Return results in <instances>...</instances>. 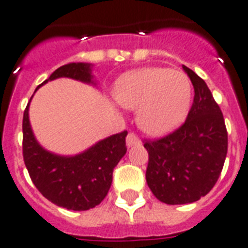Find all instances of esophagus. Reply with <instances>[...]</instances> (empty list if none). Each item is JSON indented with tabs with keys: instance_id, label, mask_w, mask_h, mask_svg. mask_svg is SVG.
Returning a JSON list of instances; mask_svg holds the SVG:
<instances>
[{
	"instance_id": "obj_1",
	"label": "esophagus",
	"mask_w": 248,
	"mask_h": 248,
	"mask_svg": "<svg viewBox=\"0 0 248 248\" xmlns=\"http://www.w3.org/2000/svg\"><path fill=\"white\" fill-rule=\"evenodd\" d=\"M136 144H140V140H139V138L136 136V135L132 134V132H130V134L127 135V138H126V145H127L128 148H130V146H132V145H136Z\"/></svg>"
}]
</instances>
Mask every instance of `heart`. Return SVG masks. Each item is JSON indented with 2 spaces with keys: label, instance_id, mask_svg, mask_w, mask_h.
Instances as JSON below:
<instances>
[{
  "label": "heart",
  "instance_id": "b5f03b06",
  "mask_svg": "<svg viewBox=\"0 0 248 248\" xmlns=\"http://www.w3.org/2000/svg\"><path fill=\"white\" fill-rule=\"evenodd\" d=\"M113 94L120 106L138 110V124L145 134L159 138L185 122L192 99V85L181 71L146 67L121 76Z\"/></svg>",
  "mask_w": 248,
  "mask_h": 248
}]
</instances>
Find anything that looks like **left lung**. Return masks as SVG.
<instances>
[{
    "instance_id": "8db88e82",
    "label": "left lung",
    "mask_w": 248,
    "mask_h": 248,
    "mask_svg": "<svg viewBox=\"0 0 248 248\" xmlns=\"http://www.w3.org/2000/svg\"><path fill=\"white\" fill-rule=\"evenodd\" d=\"M182 68L195 90L185 124L172 134L144 144L149 153L148 186L168 205L191 204L210 192L228 150L223 113L206 82L185 65Z\"/></svg>"
}]
</instances>
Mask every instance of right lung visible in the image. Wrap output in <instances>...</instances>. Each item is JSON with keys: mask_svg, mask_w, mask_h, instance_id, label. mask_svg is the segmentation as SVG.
I'll list each match as a JSON object with an SVG mask.
<instances>
[{"mask_svg": "<svg viewBox=\"0 0 248 248\" xmlns=\"http://www.w3.org/2000/svg\"><path fill=\"white\" fill-rule=\"evenodd\" d=\"M60 78L96 85L92 63L71 62L58 67L35 92L46 82ZM29 104L30 102L23 118V155L38 191L54 205L68 210L95 208L108 194L114 167L127 152V131L103 139L76 155H58L46 150L37 141L29 121Z\"/></svg>", "mask_w": 248, "mask_h": 248, "instance_id": "obj_1", "label": "right lung"}]
</instances>
